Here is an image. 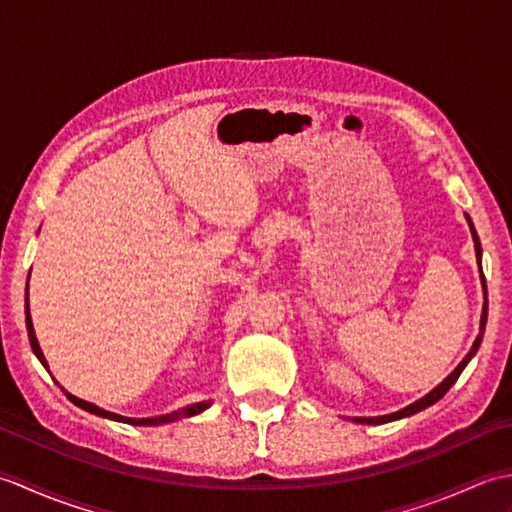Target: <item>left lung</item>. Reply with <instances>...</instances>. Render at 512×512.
Returning <instances> with one entry per match:
<instances>
[{"instance_id":"left-lung-1","label":"left lung","mask_w":512,"mask_h":512,"mask_svg":"<svg viewBox=\"0 0 512 512\" xmlns=\"http://www.w3.org/2000/svg\"><path fill=\"white\" fill-rule=\"evenodd\" d=\"M466 222H469V226H471V235H473V242H475V255H477V264H480V277H482V286H484V308H482V319H480V334H477V339H475V343H473V347H471V352L464 356V361L453 369V372L442 380V383L436 387V389H431L427 396L424 398H420V400H416V402H411L409 407H405V409H400V411H394V413H387V416H376V418H352L354 422H361V424H383V422H391V420H400V418H407V416H413V413H418V411H422V409H427V407H431L433 402H438L444 394H447V391L453 387V383L455 380L460 378V374L464 372V367L469 365V361L471 358L475 356V352L480 350V343H482V336H484V330H486V317H488V299H486V279H484V273H482V246H480V237H477V233H475V226H473V222H471V217L466 215Z\"/></svg>"}]
</instances>
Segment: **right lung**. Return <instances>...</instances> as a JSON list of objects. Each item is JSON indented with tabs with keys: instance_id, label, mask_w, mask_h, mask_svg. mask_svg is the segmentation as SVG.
Instances as JSON below:
<instances>
[{
	"instance_id": "obj_1",
	"label": "right lung",
	"mask_w": 512,
	"mask_h": 512,
	"mask_svg": "<svg viewBox=\"0 0 512 512\" xmlns=\"http://www.w3.org/2000/svg\"><path fill=\"white\" fill-rule=\"evenodd\" d=\"M26 328H28V339H30V347H32V352L37 354V358H39V361H41V365L48 369L46 356H43L41 347H39V341H37V336H35V328H32L30 308H28V288H26ZM63 391H65V389H63ZM65 396H68V398L74 402L76 407H81V409L90 411V413H96V416H101V418H110V420H116V422L138 424V427H156V424H167V422L180 420V418H191V416H198V413H202L204 409H209V405H211L209 400H204V402H195V405H189V407H182V409L173 411V413H167V416H156V418H125V416H118V413H112V411H105V409H101V407H96V405H92V402H88V400H81V398H76V396L68 394V391H65Z\"/></svg>"
}]
</instances>
